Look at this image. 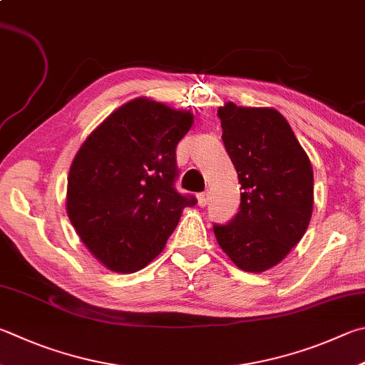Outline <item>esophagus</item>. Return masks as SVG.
Segmentation results:
<instances>
[{
  "label": "esophagus",
  "instance_id": "34e87169",
  "mask_svg": "<svg viewBox=\"0 0 365 365\" xmlns=\"http://www.w3.org/2000/svg\"><path fill=\"white\" fill-rule=\"evenodd\" d=\"M196 197H197V205H200V207H205L209 202L210 195H209V191H202V193H200Z\"/></svg>",
  "mask_w": 365,
  "mask_h": 365
}]
</instances>
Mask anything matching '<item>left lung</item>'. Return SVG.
I'll use <instances>...</instances> for the list:
<instances>
[{"label":"left lung","instance_id":"8db88e82","mask_svg":"<svg viewBox=\"0 0 365 365\" xmlns=\"http://www.w3.org/2000/svg\"><path fill=\"white\" fill-rule=\"evenodd\" d=\"M217 116L242 193L240 212L228 225H215L214 233L237 268L263 273L307 233L314 204L313 168L277 110L227 102Z\"/></svg>","mask_w":365,"mask_h":365}]
</instances>
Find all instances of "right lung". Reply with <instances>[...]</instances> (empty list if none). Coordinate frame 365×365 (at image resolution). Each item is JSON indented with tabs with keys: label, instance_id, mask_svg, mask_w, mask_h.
<instances>
[{
	"label": "right lung",
	"instance_id": "1",
	"mask_svg": "<svg viewBox=\"0 0 365 365\" xmlns=\"http://www.w3.org/2000/svg\"><path fill=\"white\" fill-rule=\"evenodd\" d=\"M195 116L148 97L121 105L91 132L70 165L67 214L105 268L135 273L161 254L187 205L175 147Z\"/></svg>",
	"mask_w": 365,
	"mask_h": 365
}]
</instances>
